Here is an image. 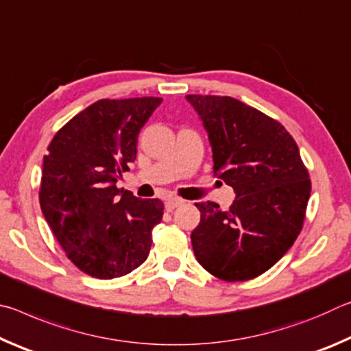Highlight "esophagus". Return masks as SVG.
I'll return each instance as SVG.
<instances>
[{"label":"esophagus","mask_w":351,"mask_h":351,"mask_svg":"<svg viewBox=\"0 0 351 351\" xmlns=\"http://www.w3.org/2000/svg\"><path fill=\"white\" fill-rule=\"evenodd\" d=\"M184 203H186V201L181 199V198L170 197V198H167V203H165V207H167L169 210H171V209H175V207H180V206H182Z\"/></svg>","instance_id":"1"}]
</instances>
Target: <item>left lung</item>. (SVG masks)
Listing matches in <instances>:
<instances>
[{"label": "left lung", "instance_id": "8db88e82", "mask_svg": "<svg viewBox=\"0 0 351 351\" xmlns=\"http://www.w3.org/2000/svg\"><path fill=\"white\" fill-rule=\"evenodd\" d=\"M209 136L213 173L234 189L229 210L197 203L195 257L226 282L251 280L280 260L304 226L311 181L282 123L228 96L189 94Z\"/></svg>", "mask_w": 351, "mask_h": 351}]
</instances>
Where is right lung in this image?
<instances>
[{
  "mask_svg": "<svg viewBox=\"0 0 351 351\" xmlns=\"http://www.w3.org/2000/svg\"><path fill=\"white\" fill-rule=\"evenodd\" d=\"M161 97L102 99L52 138L43 158L40 206L68 258L85 274L116 278L148 257L161 199L117 189L136 159L141 128Z\"/></svg>",
  "mask_w": 351,
  "mask_h": 351,
  "instance_id": "add662e5",
  "label": "right lung"
}]
</instances>
